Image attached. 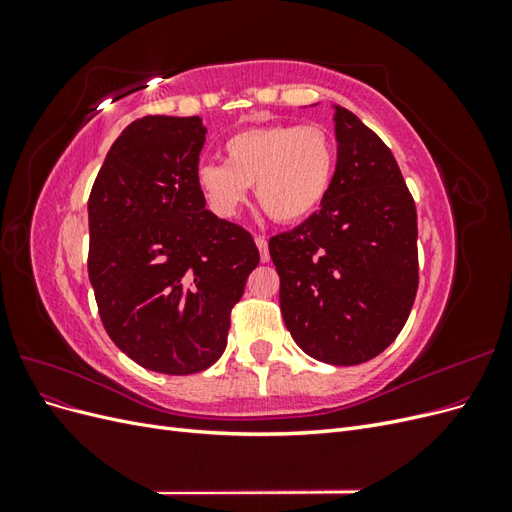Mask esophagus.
Returning a JSON list of instances; mask_svg holds the SVG:
<instances>
[{
  "mask_svg": "<svg viewBox=\"0 0 512 512\" xmlns=\"http://www.w3.org/2000/svg\"><path fill=\"white\" fill-rule=\"evenodd\" d=\"M254 241H256L258 250H260V260H262V262H269V258H271V256H269V241H267L265 237H260V235H258Z\"/></svg>",
  "mask_w": 512,
  "mask_h": 512,
  "instance_id": "obj_1",
  "label": "esophagus"
}]
</instances>
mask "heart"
<instances>
[{"label":"heart","instance_id":"1","mask_svg":"<svg viewBox=\"0 0 512 512\" xmlns=\"http://www.w3.org/2000/svg\"><path fill=\"white\" fill-rule=\"evenodd\" d=\"M224 162H200L196 188L218 218H232L256 185V198L275 222H301L327 198L335 147L320 126L269 123L226 138Z\"/></svg>","mask_w":512,"mask_h":512}]
</instances>
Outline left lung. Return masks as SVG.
<instances>
[{"mask_svg":"<svg viewBox=\"0 0 512 512\" xmlns=\"http://www.w3.org/2000/svg\"><path fill=\"white\" fill-rule=\"evenodd\" d=\"M337 108V166L320 209L269 241L292 339L329 365H359L404 329L418 288L414 198L380 136Z\"/></svg>","mask_w":512,"mask_h":512,"instance_id":"left-lung-1","label":"left lung"}]
</instances>
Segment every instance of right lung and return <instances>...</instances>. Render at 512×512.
<instances>
[{"instance_id":"obj_1","label":"right lung","mask_w":512,"mask_h":512,"mask_svg":"<svg viewBox=\"0 0 512 512\" xmlns=\"http://www.w3.org/2000/svg\"><path fill=\"white\" fill-rule=\"evenodd\" d=\"M205 132L200 117L132 121L87 207V271L104 329L134 363L168 376L220 359L260 262L250 232L207 211L196 188Z\"/></svg>"}]
</instances>
